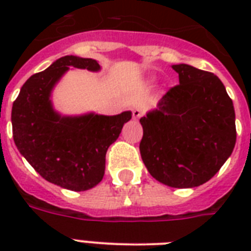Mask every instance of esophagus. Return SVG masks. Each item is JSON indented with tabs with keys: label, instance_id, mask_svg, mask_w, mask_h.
I'll return each instance as SVG.
<instances>
[{
	"label": "esophagus",
	"instance_id": "esophagus-1",
	"mask_svg": "<svg viewBox=\"0 0 251 251\" xmlns=\"http://www.w3.org/2000/svg\"><path fill=\"white\" fill-rule=\"evenodd\" d=\"M142 114H143V110H142L141 108H134V109H133V118H134V120H138V118H141Z\"/></svg>",
	"mask_w": 251,
	"mask_h": 251
}]
</instances>
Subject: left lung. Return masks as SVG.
<instances>
[{"mask_svg": "<svg viewBox=\"0 0 251 251\" xmlns=\"http://www.w3.org/2000/svg\"><path fill=\"white\" fill-rule=\"evenodd\" d=\"M172 69L179 84L139 120V151L153 178L189 189L212 178L232 155L236 114L226 87L212 73L186 64Z\"/></svg>", "mask_w": 251, "mask_h": 251, "instance_id": "obj_1", "label": "left lung"}]
</instances>
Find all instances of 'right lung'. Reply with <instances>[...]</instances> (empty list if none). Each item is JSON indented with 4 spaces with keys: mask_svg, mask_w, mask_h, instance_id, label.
<instances>
[{
    "mask_svg": "<svg viewBox=\"0 0 251 251\" xmlns=\"http://www.w3.org/2000/svg\"><path fill=\"white\" fill-rule=\"evenodd\" d=\"M70 68L101 70L94 58L65 56L33 74L13 104V138L22 156L43 178L68 190L84 191L104 177L106 151L130 121L131 112L116 116L60 113L53 106L52 94Z\"/></svg>",
    "mask_w": 251,
    "mask_h": 251,
    "instance_id": "obj_1",
    "label": "right lung"
}]
</instances>
